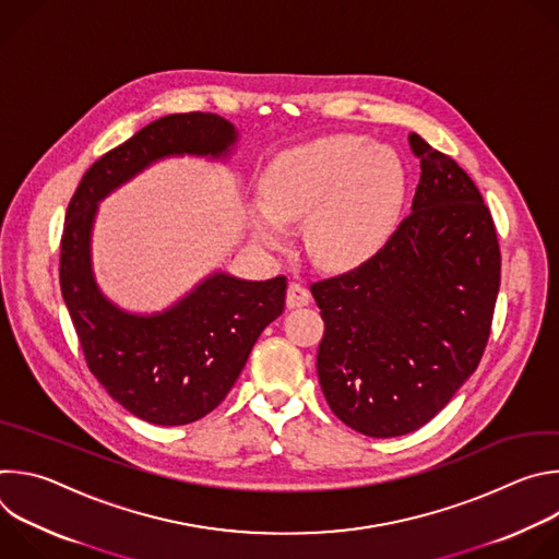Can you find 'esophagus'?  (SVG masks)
Returning <instances> with one entry per match:
<instances>
[{
  "label": "esophagus",
  "instance_id": "34e87169",
  "mask_svg": "<svg viewBox=\"0 0 559 559\" xmlns=\"http://www.w3.org/2000/svg\"><path fill=\"white\" fill-rule=\"evenodd\" d=\"M311 300V294H309V289L305 287V285H300V283H289V287H287V307H302V305H307Z\"/></svg>",
  "mask_w": 559,
  "mask_h": 559
}]
</instances>
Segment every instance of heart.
<instances>
[{
  "label": "heart",
  "mask_w": 559,
  "mask_h": 559,
  "mask_svg": "<svg viewBox=\"0 0 559 559\" xmlns=\"http://www.w3.org/2000/svg\"><path fill=\"white\" fill-rule=\"evenodd\" d=\"M265 203L250 210L274 246L287 221L309 218V252L325 265H356L393 234L407 199V170L391 147L358 134L321 136L278 154L263 175Z\"/></svg>",
  "instance_id": "obj_1"
}]
</instances>
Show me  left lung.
Segmentation results:
<instances>
[{"mask_svg":"<svg viewBox=\"0 0 559 559\" xmlns=\"http://www.w3.org/2000/svg\"><path fill=\"white\" fill-rule=\"evenodd\" d=\"M412 214L352 272L311 283L325 334L316 369L334 416L369 438L427 425L480 365L500 243L471 177L416 132Z\"/></svg>","mask_w":559,"mask_h":559,"instance_id":"8db88e82","label":"left lung"}]
</instances>
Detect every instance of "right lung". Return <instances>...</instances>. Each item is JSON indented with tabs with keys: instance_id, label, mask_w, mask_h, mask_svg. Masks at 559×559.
I'll return each instance as SVG.
<instances>
[{
	"instance_id": "1",
	"label": "right lung",
	"mask_w": 559,
	"mask_h": 559,
	"mask_svg": "<svg viewBox=\"0 0 559 559\" xmlns=\"http://www.w3.org/2000/svg\"><path fill=\"white\" fill-rule=\"evenodd\" d=\"M234 143V126L218 115L162 117L97 158L66 210L59 283L86 365L123 409L152 425H188L221 405L261 332L283 313L287 278L241 281L216 272L162 313H128L93 276L97 203L158 158H218Z\"/></svg>"
}]
</instances>
